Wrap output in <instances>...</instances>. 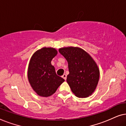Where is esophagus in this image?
<instances>
[{"mask_svg": "<svg viewBox=\"0 0 126 126\" xmlns=\"http://www.w3.org/2000/svg\"><path fill=\"white\" fill-rule=\"evenodd\" d=\"M62 77H63V79H65V80H66V74H63V76H62Z\"/></svg>", "mask_w": 126, "mask_h": 126, "instance_id": "esophagus-1", "label": "esophagus"}]
</instances>
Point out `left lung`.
<instances>
[{
  "label": "left lung",
  "mask_w": 126,
  "mask_h": 126,
  "mask_svg": "<svg viewBox=\"0 0 126 126\" xmlns=\"http://www.w3.org/2000/svg\"><path fill=\"white\" fill-rule=\"evenodd\" d=\"M59 52L66 58L69 74L66 81L78 97H87L96 89L100 72L94 59L83 49L77 47L60 48Z\"/></svg>",
  "instance_id": "1"
}]
</instances>
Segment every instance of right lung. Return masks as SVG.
Masks as SVG:
<instances>
[{"label":"right lung","instance_id":"obj_1","mask_svg":"<svg viewBox=\"0 0 126 126\" xmlns=\"http://www.w3.org/2000/svg\"><path fill=\"white\" fill-rule=\"evenodd\" d=\"M57 54L53 47H43L32 55L29 63L27 77L33 90L42 97L54 94L65 80L57 75L51 61Z\"/></svg>","mask_w":126,"mask_h":126}]
</instances>
